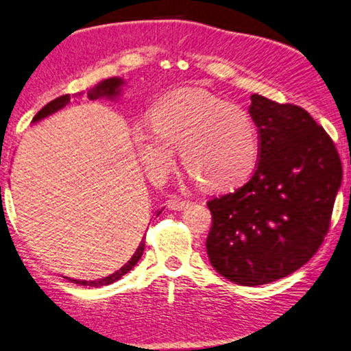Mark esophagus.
<instances>
[{
    "label": "esophagus",
    "mask_w": 351,
    "mask_h": 351,
    "mask_svg": "<svg viewBox=\"0 0 351 351\" xmlns=\"http://www.w3.org/2000/svg\"><path fill=\"white\" fill-rule=\"evenodd\" d=\"M189 204H190L189 201L181 199V197H178V196H173L167 201V207L170 210H184V208L189 207Z\"/></svg>",
    "instance_id": "esophagus-1"
}]
</instances>
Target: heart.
Listing matches in <instances>:
<instances>
[{
	"mask_svg": "<svg viewBox=\"0 0 351 351\" xmlns=\"http://www.w3.org/2000/svg\"><path fill=\"white\" fill-rule=\"evenodd\" d=\"M152 124L139 123L132 136L144 169L161 181L181 150L184 167L204 189L239 186L256 167L258 129L247 110L197 88L165 95L152 109Z\"/></svg>",
	"mask_w": 351,
	"mask_h": 351,
	"instance_id": "obj_1",
	"label": "heart"
}]
</instances>
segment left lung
<instances>
[{
    "mask_svg": "<svg viewBox=\"0 0 351 351\" xmlns=\"http://www.w3.org/2000/svg\"><path fill=\"white\" fill-rule=\"evenodd\" d=\"M250 99L256 170L244 186L207 202L213 224L206 242L213 269L245 287L285 278L313 256L342 181L339 154L307 110L256 93Z\"/></svg>",
    "mask_w": 351,
    "mask_h": 351,
    "instance_id": "8db88e82",
    "label": "left lung"
}]
</instances>
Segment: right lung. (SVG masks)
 Listing matches in <instances>:
<instances>
[{"mask_svg": "<svg viewBox=\"0 0 351 351\" xmlns=\"http://www.w3.org/2000/svg\"><path fill=\"white\" fill-rule=\"evenodd\" d=\"M124 84V81L121 78H109V80H104L101 81L98 86H95L90 92L87 93L88 99H98V98H109V99H114L117 97H119V92H121V86ZM70 103V95H62V97L56 98L53 101H50L49 104H46L43 107V109L35 114L34 118V123L36 121H41L43 118L49 117V114H52L55 112H58L60 109H62L66 104ZM162 210H159L158 215L161 213ZM144 245H145V238H143L141 244L138 245L136 252L133 253V256L127 261V263L121 267L119 270H117L110 276H106L103 279H98V281H78V279H72V278H66L69 279L70 282H75V284H80V285H84V287H103V285H109L117 282L118 279L123 278L125 273H129L133 267L136 265V263L143 256V252H144Z\"/></svg>", "mask_w": 351, "mask_h": 351, "instance_id": "1", "label": "right lung"}]
</instances>
